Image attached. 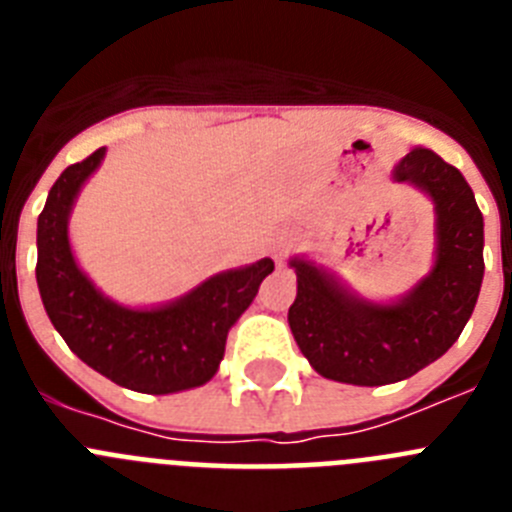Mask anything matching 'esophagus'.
Here are the masks:
<instances>
[{
    "label": "esophagus",
    "mask_w": 512,
    "mask_h": 512,
    "mask_svg": "<svg viewBox=\"0 0 512 512\" xmlns=\"http://www.w3.org/2000/svg\"><path fill=\"white\" fill-rule=\"evenodd\" d=\"M289 248H292V246H289V243H279V246L274 248V259H277V264H279V266H282V264H284V259H287Z\"/></svg>",
    "instance_id": "esophagus-1"
}]
</instances>
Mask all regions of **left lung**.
<instances>
[{"label":"left lung","mask_w":512,"mask_h":512,"mask_svg":"<svg viewBox=\"0 0 512 512\" xmlns=\"http://www.w3.org/2000/svg\"><path fill=\"white\" fill-rule=\"evenodd\" d=\"M433 202L436 253L423 279L402 297L377 302L348 289L336 271L292 256L297 297L289 328L320 377L356 387L402 382L441 359L472 318L485 277V220L456 166L428 148H413L392 169Z\"/></svg>","instance_id":"left-lung-1"}]
</instances>
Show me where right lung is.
I'll use <instances>...</instances> for the list:
<instances>
[{"label":"right lung","instance_id":"1","mask_svg":"<svg viewBox=\"0 0 512 512\" xmlns=\"http://www.w3.org/2000/svg\"><path fill=\"white\" fill-rule=\"evenodd\" d=\"M104 153L107 148H99L63 171L38 217L35 279L45 312L71 351L120 387L143 395L202 387L217 374L228 330L259 295L274 261L212 274L187 295L156 307H128L102 295L76 264L69 217Z\"/></svg>","mask_w":512,"mask_h":512}]
</instances>
